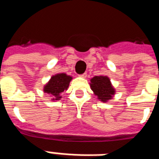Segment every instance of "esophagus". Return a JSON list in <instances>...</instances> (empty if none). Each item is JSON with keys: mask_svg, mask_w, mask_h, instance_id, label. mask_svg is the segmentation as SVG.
Masks as SVG:
<instances>
[{"mask_svg": "<svg viewBox=\"0 0 159 159\" xmlns=\"http://www.w3.org/2000/svg\"><path fill=\"white\" fill-rule=\"evenodd\" d=\"M79 77L85 78V77H87V73H86V72H84V73H82V74L79 75Z\"/></svg>", "mask_w": 159, "mask_h": 159, "instance_id": "34e87169", "label": "esophagus"}]
</instances>
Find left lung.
<instances>
[{
	"label": "left lung",
	"mask_w": 159,
	"mask_h": 159,
	"mask_svg": "<svg viewBox=\"0 0 159 159\" xmlns=\"http://www.w3.org/2000/svg\"><path fill=\"white\" fill-rule=\"evenodd\" d=\"M90 87L97 98L102 102H107L115 95V88L111 80L106 76H96L91 79Z\"/></svg>",
	"instance_id": "1"
}]
</instances>
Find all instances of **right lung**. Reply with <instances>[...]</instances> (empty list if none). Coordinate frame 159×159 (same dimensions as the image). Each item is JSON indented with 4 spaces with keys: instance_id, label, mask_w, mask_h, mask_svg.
I'll return each instance as SVG.
<instances>
[{
    "instance_id": "1",
    "label": "right lung",
    "mask_w": 159,
    "mask_h": 159,
    "mask_svg": "<svg viewBox=\"0 0 159 159\" xmlns=\"http://www.w3.org/2000/svg\"><path fill=\"white\" fill-rule=\"evenodd\" d=\"M72 77L66 73H57L51 77L49 82L43 87V92L50 95L53 101H58L62 98L61 93L68 88Z\"/></svg>"
}]
</instances>
